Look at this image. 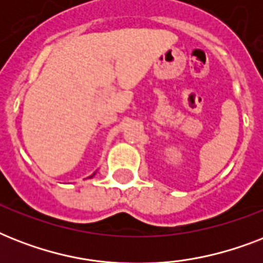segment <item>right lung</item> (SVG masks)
Returning <instances> with one entry per match:
<instances>
[{"instance_id":"add662e5","label":"right lung","mask_w":263,"mask_h":263,"mask_svg":"<svg viewBox=\"0 0 263 263\" xmlns=\"http://www.w3.org/2000/svg\"><path fill=\"white\" fill-rule=\"evenodd\" d=\"M94 175H95V172H94V173H92V175H91V176H90V177H88V179H91V177H94Z\"/></svg>"}]
</instances>
